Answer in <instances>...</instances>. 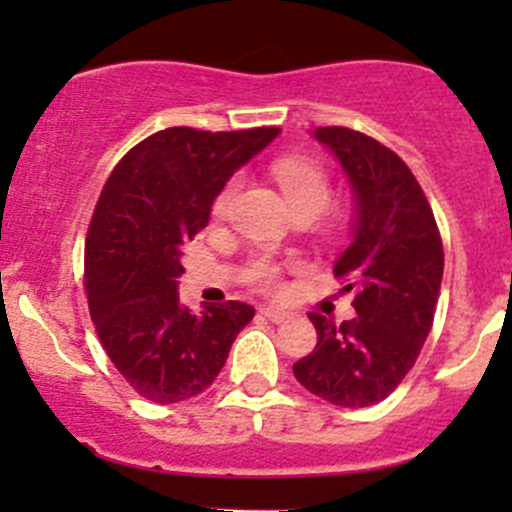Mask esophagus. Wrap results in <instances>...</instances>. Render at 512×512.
<instances>
[{
	"label": "esophagus",
	"instance_id": "34e87169",
	"mask_svg": "<svg viewBox=\"0 0 512 512\" xmlns=\"http://www.w3.org/2000/svg\"><path fill=\"white\" fill-rule=\"evenodd\" d=\"M260 312L265 314V317L270 319V322H275V324H280V322H285V319H289L287 309H280V307H262Z\"/></svg>",
	"mask_w": 512,
	"mask_h": 512
}]
</instances>
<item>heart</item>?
Returning a JSON list of instances; mask_svg holds the SVG:
<instances>
[{"label": "heart", "mask_w": 512, "mask_h": 512, "mask_svg": "<svg viewBox=\"0 0 512 512\" xmlns=\"http://www.w3.org/2000/svg\"><path fill=\"white\" fill-rule=\"evenodd\" d=\"M275 178L280 183L282 193H285L289 210L297 208H314L322 213L329 205V178L317 163L304 158H282L275 163ZM232 195H235V183H230L220 193V198L215 200V213L223 215L227 205L232 203ZM250 280L257 282L260 287L272 289L277 285V267L270 260H257L250 267Z\"/></svg>", "instance_id": "obj_1"}]
</instances>
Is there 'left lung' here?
Wrapping results in <instances>:
<instances>
[{
	"mask_svg": "<svg viewBox=\"0 0 512 512\" xmlns=\"http://www.w3.org/2000/svg\"><path fill=\"white\" fill-rule=\"evenodd\" d=\"M352 190V242L334 275L354 287V319L312 312L317 347L292 366L307 391L342 409L379 404L414 366L436 314L443 245L414 173L394 151L342 126L312 133Z\"/></svg>",
	"mask_w": 512,
	"mask_h": 512,
	"instance_id": "1",
	"label": "left lung"
}]
</instances>
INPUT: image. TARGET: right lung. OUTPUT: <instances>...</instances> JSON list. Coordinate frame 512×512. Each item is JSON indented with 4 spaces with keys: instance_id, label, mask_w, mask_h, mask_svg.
<instances>
[{
    "instance_id": "obj_1",
    "label": "right lung",
    "mask_w": 512,
    "mask_h": 512,
    "mask_svg": "<svg viewBox=\"0 0 512 512\" xmlns=\"http://www.w3.org/2000/svg\"><path fill=\"white\" fill-rule=\"evenodd\" d=\"M277 136L280 128H165L131 148L103 185L86 237L91 319L113 366L156 404L208 389L255 317L245 302L203 312L180 304V257L232 173Z\"/></svg>"
}]
</instances>
